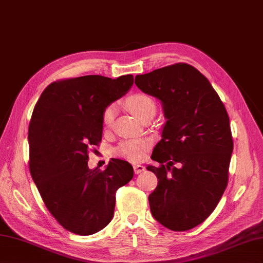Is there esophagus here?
I'll use <instances>...</instances> for the list:
<instances>
[{
  "label": "esophagus",
  "instance_id": "obj_1",
  "mask_svg": "<svg viewBox=\"0 0 263 263\" xmlns=\"http://www.w3.org/2000/svg\"><path fill=\"white\" fill-rule=\"evenodd\" d=\"M133 170H135L136 174H140V173H142L144 170H146V167L143 165H135L133 166Z\"/></svg>",
  "mask_w": 263,
  "mask_h": 263
}]
</instances>
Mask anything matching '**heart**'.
Segmentation results:
<instances>
[{"instance_id":"b5f03b06","label":"heart","mask_w":263,"mask_h":263,"mask_svg":"<svg viewBox=\"0 0 263 263\" xmlns=\"http://www.w3.org/2000/svg\"><path fill=\"white\" fill-rule=\"evenodd\" d=\"M126 106L138 119L148 113V111H156V102L155 99L147 93L138 92L132 95L126 100ZM115 117V106L109 105L106 107L103 113V125L105 128H108L113 124ZM148 142L143 139H132L122 142L119 148L116 149V153L123 158L130 159L133 161H139L144 157V154L147 152Z\"/></svg>"}]
</instances>
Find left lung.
<instances>
[{"label":"left lung","mask_w":263,"mask_h":263,"mask_svg":"<svg viewBox=\"0 0 263 263\" xmlns=\"http://www.w3.org/2000/svg\"><path fill=\"white\" fill-rule=\"evenodd\" d=\"M136 85L160 100L166 119L152 155L160 166H147L158 178L150 210L168 230L189 231L210 216L227 186L230 117L209 80L186 63L137 76Z\"/></svg>","instance_id":"1"}]
</instances>
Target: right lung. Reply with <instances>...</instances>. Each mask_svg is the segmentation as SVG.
I'll return each instance as SVG.
<instances>
[{
    "label": "right lung",
    "instance_id": "1",
    "mask_svg": "<svg viewBox=\"0 0 263 263\" xmlns=\"http://www.w3.org/2000/svg\"><path fill=\"white\" fill-rule=\"evenodd\" d=\"M133 76H85L49 85L33 108L28 132L29 168L44 203L65 230L102 231L114 216L117 189L133 167L111 158L105 171L88 167V153L103 135L105 108L130 90Z\"/></svg>",
    "mask_w": 263,
    "mask_h": 263
}]
</instances>
